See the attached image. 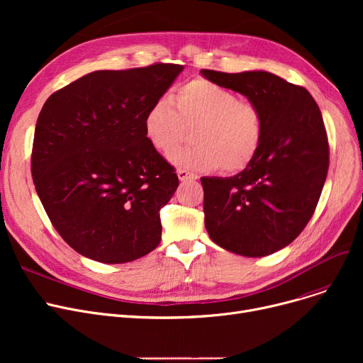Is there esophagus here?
Segmentation results:
<instances>
[{
  "instance_id": "esophagus-1",
  "label": "esophagus",
  "mask_w": 363,
  "mask_h": 363,
  "mask_svg": "<svg viewBox=\"0 0 363 363\" xmlns=\"http://www.w3.org/2000/svg\"><path fill=\"white\" fill-rule=\"evenodd\" d=\"M178 178H179V181H186V179H196L197 177L194 175V174H191V172H188V170H185V169H178Z\"/></svg>"
}]
</instances>
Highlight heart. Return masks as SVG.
Masks as SVG:
<instances>
[{
	"label": "heart",
	"instance_id": "1",
	"mask_svg": "<svg viewBox=\"0 0 363 363\" xmlns=\"http://www.w3.org/2000/svg\"><path fill=\"white\" fill-rule=\"evenodd\" d=\"M152 103L144 114L147 141L163 152L173 155L186 135L196 125V144L172 156L179 167L189 170L240 172L249 166L262 147L264 135L259 107L241 101L238 94L204 78L179 85L172 95Z\"/></svg>",
	"mask_w": 363,
	"mask_h": 363
}]
</instances>
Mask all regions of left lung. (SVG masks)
Returning a JSON list of instances; mask_svg holds the SVG:
<instances>
[{
  "instance_id": "left-lung-1",
  "label": "left lung",
  "mask_w": 363,
  "mask_h": 363,
  "mask_svg": "<svg viewBox=\"0 0 363 363\" xmlns=\"http://www.w3.org/2000/svg\"><path fill=\"white\" fill-rule=\"evenodd\" d=\"M201 74L242 94L264 123L262 147L242 172L201 178L206 230L231 253L272 255L304 230L325 184L330 147L320 110L306 88L269 72L203 69Z\"/></svg>"
}]
</instances>
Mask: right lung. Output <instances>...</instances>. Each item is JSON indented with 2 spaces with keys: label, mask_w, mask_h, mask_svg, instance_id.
<instances>
[{
  "label": "right lung",
  "mask_w": 363,
  "mask_h": 363,
  "mask_svg": "<svg viewBox=\"0 0 363 363\" xmlns=\"http://www.w3.org/2000/svg\"><path fill=\"white\" fill-rule=\"evenodd\" d=\"M181 65L97 70L51 94L35 126L32 178L74 252L101 263L137 260L162 240L160 208L179 185L144 135V114Z\"/></svg>",
  "instance_id": "add662e5"
}]
</instances>
